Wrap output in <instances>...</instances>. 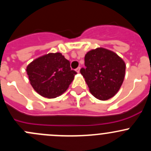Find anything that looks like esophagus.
I'll list each match as a JSON object with an SVG mask.
<instances>
[{
  "mask_svg": "<svg viewBox=\"0 0 151 151\" xmlns=\"http://www.w3.org/2000/svg\"><path fill=\"white\" fill-rule=\"evenodd\" d=\"M76 72L77 73H80V67H78V68H76Z\"/></svg>",
  "mask_w": 151,
  "mask_h": 151,
  "instance_id": "1",
  "label": "esophagus"
}]
</instances>
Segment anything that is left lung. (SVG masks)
Masks as SVG:
<instances>
[{"label": "left lung", "mask_w": 151, "mask_h": 151, "mask_svg": "<svg viewBox=\"0 0 151 151\" xmlns=\"http://www.w3.org/2000/svg\"><path fill=\"white\" fill-rule=\"evenodd\" d=\"M85 66L80 73L95 98L106 101L118 92L124 80L126 63L116 53L103 47L90 50L85 55Z\"/></svg>", "instance_id": "obj_1"}]
</instances>
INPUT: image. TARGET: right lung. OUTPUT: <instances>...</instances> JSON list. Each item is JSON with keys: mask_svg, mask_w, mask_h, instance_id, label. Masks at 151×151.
<instances>
[{"mask_svg": "<svg viewBox=\"0 0 151 151\" xmlns=\"http://www.w3.org/2000/svg\"><path fill=\"white\" fill-rule=\"evenodd\" d=\"M29 81L42 96L53 99L62 95L74 80L76 71L60 52H50L37 58L26 68Z\"/></svg>", "mask_w": 151, "mask_h": 151, "instance_id": "1", "label": "right lung"}]
</instances>
